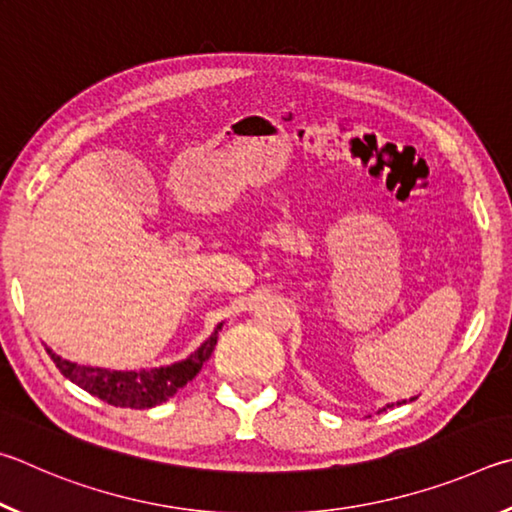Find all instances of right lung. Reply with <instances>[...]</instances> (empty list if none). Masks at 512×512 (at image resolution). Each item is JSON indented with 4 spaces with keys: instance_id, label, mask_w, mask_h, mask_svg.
Instances as JSON below:
<instances>
[{
    "instance_id": "right-lung-1",
    "label": "right lung",
    "mask_w": 512,
    "mask_h": 512,
    "mask_svg": "<svg viewBox=\"0 0 512 512\" xmlns=\"http://www.w3.org/2000/svg\"><path fill=\"white\" fill-rule=\"evenodd\" d=\"M206 339V342L197 348V351L186 357V360L161 366V369L150 371H107V369H92V366H80L69 360H62L60 355L53 351L51 355L53 364L58 366L60 373L67 380L78 384L80 389H85L92 396L101 398L107 405L114 407H130V409H150L155 405L166 402L170 396L184 387L186 382H191L197 373H200L202 364L209 360L215 344H218V330Z\"/></svg>"
}]
</instances>
